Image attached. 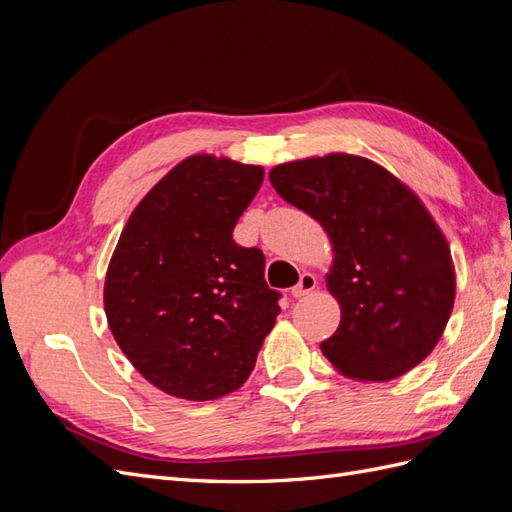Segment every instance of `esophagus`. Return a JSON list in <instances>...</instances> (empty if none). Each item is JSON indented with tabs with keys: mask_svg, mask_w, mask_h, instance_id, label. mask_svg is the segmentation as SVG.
<instances>
[{
	"mask_svg": "<svg viewBox=\"0 0 512 512\" xmlns=\"http://www.w3.org/2000/svg\"><path fill=\"white\" fill-rule=\"evenodd\" d=\"M316 286H318L316 277H314L312 273H303V275L299 277V284L292 288V297H294V299H301V297H305V294L314 292Z\"/></svg>",
	"mask_w": 512,
	"mask_h": 512,
	"instance_id": "1",
	"label": "esophagus"
}]
</instances>
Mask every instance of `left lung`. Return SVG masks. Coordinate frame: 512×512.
Wrapping results in <instances>:
<instances>
[{"instance_id": "left-lung-1", "label": "left lung", "mask_w": 512, "mask_h": 512, "mask_svg": "<svg viewBox=\"0 0 512 512\" xmlns=\"http://www.w3.org/2000/svg\"><path fill=\"white\" fill-rule=\"evenodd\" d=\"M269 181L331 241L327 288L342 309L320 344L339 374L389 382L425 361L455 303V265L421 198L378 162L327 153L277 164Z\"/></svg>"}]
</instances>
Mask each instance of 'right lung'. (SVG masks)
<instances>
[{
    "label": "right lung",
    "instance_id": "obj_1",
    "mask_svg": "<svg viewBox=\"0 0 512 512\" xmlns=\"http://www.w3.org/2000/svg\"><path fill=\"white\" fill-rule=\"evenodd\" d=\"M265 168L194 153L153 185L104 277L108 329L160 391L209 401L250 378L280 314L258 247L232 241Z\"/></svg>",
    "mask_w": 512,
    "mask_h": 512
}]
</instances>
